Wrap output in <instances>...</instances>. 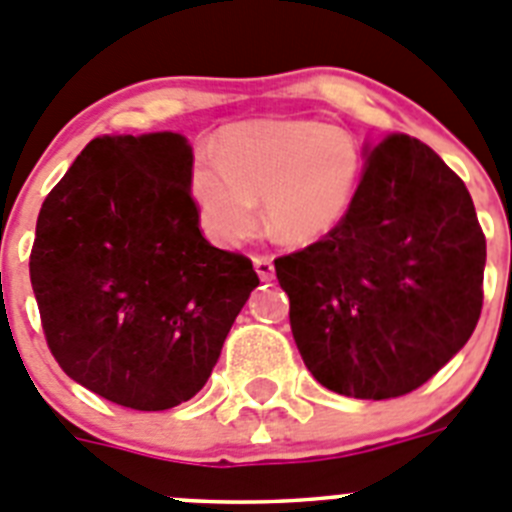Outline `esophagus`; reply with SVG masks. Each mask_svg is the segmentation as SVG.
<instances>
[{"mask_svg":"<svg viewBox=\"0 0 512 512\" xmlns=\"http://www.w3.org/2000/svg\"><path fill=\"white\" fill-rule=\"evenodd\" d=\"M252 265H255L260 280H273V275H275L273 257H270V255H255V257H252Z\"/></svg>","mask_w":512,"mask_h":512,"instance_id":"34e87169","label":"esophagus"}]
</instances>
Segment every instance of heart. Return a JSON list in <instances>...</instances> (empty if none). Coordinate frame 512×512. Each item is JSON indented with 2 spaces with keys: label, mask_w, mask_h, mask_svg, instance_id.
I'll return each mask as SVG.
<instances>
[{
  "label": "heart",
  "mask_w": 512,
  "mask_h": 512,
  "mask_svg": "<svg viewBox=\"0 0 512 512\" xmlns=\"http://www.w3.org/2000/svg\"><path fill=\"white\" fill-rule=\"evenodd\" d=\"M365 178V150L352 132L319 119H270L227 127L214 160L193 165L191 191L206 229L239 242L265 224L288 245H311L342 227Z\"/></svg>",
  "instance_id": "1"
}]
</instances>
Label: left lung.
<instances>
[{
	"instance_id": "8db88e82",
	"label": "left lung",
	"mask_w": 512,
	"mask_h": 512,
	"mask_svg": "<svg viewBox=\"0 0 512 512\" xmlns=\"http://www.w3.org/2000/svg\"><path fill=\"white\" fill-rule=\"evenodd\" d=\"M344 224L275 260L311 375L339 395L413 393L467 344L482 311L485 234L462 178L428 145L365 147Z\"/></svg>"
}]
</instances>
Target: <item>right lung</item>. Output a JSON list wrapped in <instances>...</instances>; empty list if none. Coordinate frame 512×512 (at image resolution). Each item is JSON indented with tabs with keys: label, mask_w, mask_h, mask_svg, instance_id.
Wrapping results in <instances>:
<instances>
[{
	"label": "right lung",
	"mask_w": 512,
	"mask_h": 512,
	"mask_svg": "<svg viewBox=\"0 0 512 512\" xmlns=\"http://www.w3.org/2000/svg\"><path fill=\"white\" fill-rule=\"evenodd\" d=\"M176 132L104 135L48 193L30 280L55 362L91 393L165 411L209 380L260 278L209 245Z\"/></svg>",
	"instance_id": "obj_1"
}]
</instances>
